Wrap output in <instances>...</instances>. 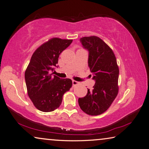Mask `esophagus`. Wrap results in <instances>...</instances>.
Returning a JSON list of instances; mask_svg holds the SVG:
<instances>
[{"instance_id": "34e87169", "label": "esophagus", "mask_w": 149, "mask_h": 149, "mask_svg": "<svg viewBox=\"0 0 149 149\" xmlns=\"http://www.w3.org/2000/svg\"><path fill=\"white\" fill-rule=\"evenodd\" d=\"M79 82H77V81H72V84H73V86H76V85H77V84H79Z\"/></svg>"}]
</instances>
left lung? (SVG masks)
<instances>
[{"label": "left lung", "mask_w": 149, "mask_h": 149, "mask_svg": "<svg viewBox=\"0 0 149 149\" xmlns=\"http://www.w3.org/2000/svg\"><path fill=\"white\" fill-rule=\"evenodd\" d=\"M80 41L89 52L88 67L95 83L92 90L88 88L85 97L79 98V105L87 114L100 115L118 95L119 67L112 49L100 37H83Z\"/></svg>", "instance_id": "left-lung-1"}]
</instances>
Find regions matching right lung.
Returning a JSON list of instances; mask_svg holds the SVG:
<instances>
[{
    "label": "right lung",
    "instance_id": "right-lung-1",
    "mask_svg": "<svg viewBox=\"0 0 149 149\" xmlns=\"http://www.w3.org/2000/svg\"><path fill=\"white\" fill-rule=\"evenodd\" d=\"M72 40L52 38L32 55L25 71V81L29 97L40 111L49 112L58 109L64 94L72 86L70 79H60L50 74V70H54L57 66L59 55Z\"/></svg>",
    "mask_w": 149,
    "mask_h": 149
}]
</instances>
